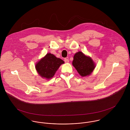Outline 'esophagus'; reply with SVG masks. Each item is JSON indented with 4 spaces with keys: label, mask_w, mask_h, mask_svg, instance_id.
Wrapping results in <instances>:
<instances>
[{
    "label": "esophagus",
    "mask_w": 130,
    "mask_h": 130,
    "mask_svg": "<svg viewBox=\"0 0 130 130\" xmlns=\"http://www.w3.org/2000/svg\"><path fill=\"white\" fill-rule=\"evenodd\" d=\"M64 62H65L66 63H68V62H69V59H68V58H64Z\"/></svg>",
    "instance_id": "esophagus-1"
}]
</instances>
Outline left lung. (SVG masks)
<instances>
[{
  "label": "left lung",
  "instance_id": "obj_1",
  "mask_svg": "<svg viewBox=\"0 0 130 130\" xmlns=\"http://www.w3.org/2000/svg\"><path fill=\"white\" fill-rule=\"evenodd\" d=\"M72 64L82 76L90 75L95 67L92 59L81 52H78L74 55Z\"/></svg>",
  "mask_w": 130,
  "mask_h": 130
}]
</instances>
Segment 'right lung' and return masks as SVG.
I'll list each match as a JSON object with an SVG mask.
<instances>
[{
	"label": "right lung",
	"mask_w": 130,
	"mask_h": 130,
	"mask_svg": "<svg viewBox=\"0 0 130 130\" xmlns=\"http://www.w3.org/2000/svg\"><path fill=\"white\" fill-rule=\"evenodd\" d=\"M64 63L60 58L49 53L37 63L36 69L40 76L49 79L54 76L60 65Z\"/></svg>",
	"instance_id": "add662e5"
}]
</instances>
